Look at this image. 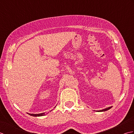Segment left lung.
<instances>
[{
	"label": "left lung",
	"mask_w": 134,
	"mask_h": 134,
	"mask_svg": "<svg viewBox=\"0 0 134 134\" xmlns=\"http://www.w3.org/2000/svg\"><path fill=\"white\" fill-rule=\"evenodd\" d=\"M112 107H108V108H105V109H102V110H97V112H104V111H106V110H109V109H110L111 108H112Z\"/></svg>",
	"instance_id": "8db88e82"
}]
</instances>
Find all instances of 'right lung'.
Returning a JSON list of instances; mask_svg holds the SVG:
<instances>
[{"instance_id":"obj_1","label":"right lung","mask_w":134,"mask_h":134,"mask_svg":"<svg viewBox=\"0 0 134 134\" xmlns=\"http://www.w3.org/2000/svg\"><path fill=\"white\" fill-rule=\"evenodd\" d=\"M27 114H29L30 116H35V117H37V116H44L45 115V113H38V114H30V113H28Z\"/></svg>"}]
</instances>
